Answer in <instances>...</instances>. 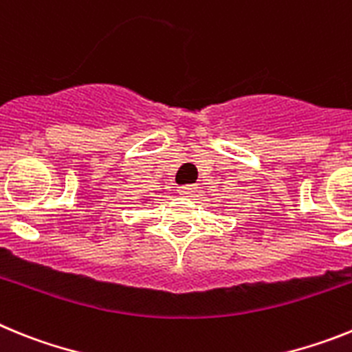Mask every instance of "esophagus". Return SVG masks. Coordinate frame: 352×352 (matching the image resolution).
Instances as JSON below:
<instances>
[{
  "instance_id": "34e87169",
  "label": "esophagus",
  "mask_w": 352,
  "mask_h": 352,
  "mask_svg": "<svg viewBox=\"0 0 352 352\" xmlns=\"http://www.w3.org/2000/svg\"><path fill=\"white\" fill-rule=\"evenodd\" d=\"M179 195L183 197H194L195 192H197V186L195 185H185V186H179Z\"/></svg>"
}]
</instances>
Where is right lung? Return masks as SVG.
I'll use <instances>...</instances> for the list:
<instances>
[{
    "label": "right lung",
    "mask_w": 352,
    "mask_h": 352,
    "mask_svg": "<svg viewBox=\"0 0 352 352\" xmlns=\"http://www.w3.org/2000/svg\"><path fill=\"white\" fill-rule=\"evenodd\" d=\"M144 201H149V197H148V199H144Z\"/></svg>",
    "instance_id": "1"
}]
</instances>
